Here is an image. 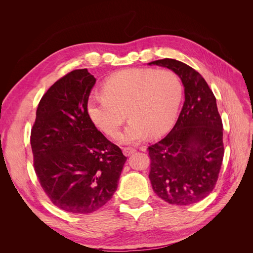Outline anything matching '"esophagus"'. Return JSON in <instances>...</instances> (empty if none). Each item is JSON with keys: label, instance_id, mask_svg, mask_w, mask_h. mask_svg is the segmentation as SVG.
<instances>
[{"label": "esophagus", "instance_id": "34e87169", "mask_svg": "<svg viewBox=\"0 0 253 253\" xmlns=\"http://www.w3.org/2000/svg\"><path fill=\"white\" fill-rule=\"evenodd\" d=\"M135 149L134 148H128V147H126V148H122V152H124V154L126 156H129L132 155L133 153H135Z\"/></svg>", "mask_w": 253, "mask_h": 253}]
</instances>
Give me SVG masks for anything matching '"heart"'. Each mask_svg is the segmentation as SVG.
<instances>
[{
	"label": "heart",
	"mask_w": 253,
	"mask_h": 253,
	"mask_svg": "<svg viewBox=\"0 0 253 253\" xmlns=\"http://www.w3.org/2000/svg\"><path fill=\"white\" fill-rule=\"evenodd\" d=\"M101 91L88 99L91 121L105 135L116 137L126 114L131 122L122 141L136 143L145 134L155 137L169 128L178 110L182 87L171 70L129 68L106 79Z\"/></svg>",
	"instance_id": "heart-1"
}]
</instances>
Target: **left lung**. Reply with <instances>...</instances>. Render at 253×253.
<instances>
[{"label":"left lung","mask_w":253,"mask_h":253,"mask_svg":"<svg viewBox=\"0 0 253 253\" xmlns=\"http://www.w3.org/2000/svg\"><path fill=\"white\" fill-rule=\"evenodd\" d=\"M151 64L172 70L185 86L174 127L148 148L152 188L167 203L192 205L212 192L223 164V122L216 99L203 76L180 61L166 58Z\"/></svg>","instance_id":"obj_1"}]
</instances>
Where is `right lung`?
<instances>
[{
  "label": "right lung",
  "mask_w": 253,
  "mask_h": 253,
  "mask_svg": "<svg viewBox=\"0 0 253 253\" xmlns=\"http://www.w3.org/2000/svg\"><path fill=\"white\" fill-rule=\"evenodd\" d=\"M95 83L86 68L53 83L38 105L30 133L37 177L50 202L66 212L100 209L116 191L126 160L89 117Z\"/></svg>",
  "instance_id": "add662e5"
}]
</instances>
